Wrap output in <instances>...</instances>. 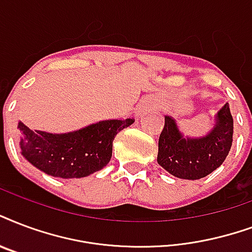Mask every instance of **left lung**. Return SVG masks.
Instances as JSON below:
<instances>
[{
    "mask_svg": "<svg viewBox=\"0 0 252 252\" xmlns=\"http://www.w3.org/2000/svg\"><path fill=\"white\" fill-rule=\"evenodd\" d=\"M234 122L226 104L216 115V126L203 137H184L177 123L165 116L158 139L157 162L172 176L182 180H199L220 168L233 144Z\"/></svg>",
    "mask_w": 252,
    "mask_h": 252,
    "instance_id": "obj_1",
    "label": "left lung"
}]
</instances>
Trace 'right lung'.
I'll use <instances>...</instances> for the list:
<instances>
[{"label": "right lung", "mask_w": 252, "mask_h": 252, "mask_svg": "<svg viewBox=\"0 0 252 252\" xmlns=\"http://www.w3.org/2000/svg\"><path fill=\"white\" fill-rule=\"evenodd\" d=\"M133 122L103 120L61 134L32 130L19 122L21 153L30 164L54 177H87L108 164L115 136Z\"/></svg>", "instance_id": "1"}]
</instances>
